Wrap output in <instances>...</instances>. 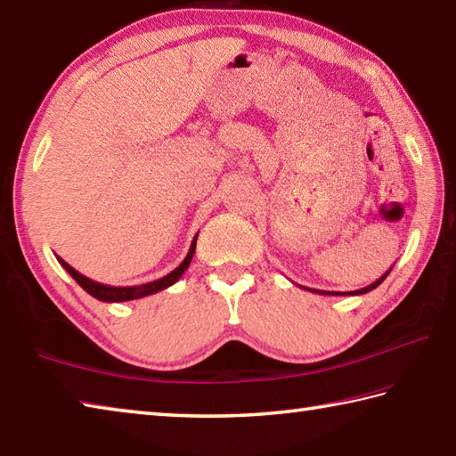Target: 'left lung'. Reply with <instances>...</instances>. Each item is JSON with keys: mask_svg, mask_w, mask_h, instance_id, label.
I'll list each match as a JSON object with an SVG mask.
<instances>
[{"mask_svg": "<svg viewBox=\"0 0 456 456\" xmlns=\"http://www.w3.org/2000/svg\"><path fill=\"white\" fill-rule=\"evenodd\" d=\"M391 269H394V266H391ZM391 269L383 274V276H379V279L376 281V282H371V284H368V287H363V289H360V290H352V292H330V290H316V289H306V287H300V289H305V290H310V292H318V294H328V297H358V294H365V292H370V290H373V289H378L379 284L387 279V274L391 273Z\"/></svg>", "mask_w": 456, "mask_h": 456, "instance_id": "8db88e82", "label": "left lung"}]
</instances>
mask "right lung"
Here are the masks:
<instances>
[{
	"mask_svg": "<svg viewBox=\"0 0 456 456\" xmlns=\"http://www.w3.org/2000/svg\"><path fill=\"white\" fill-rule=\"evenodd\" d=\"M195 243H198V235L193 237L191 240V247L190 251H187L183 263L174 269L169 274L162 276V279H158L154 282H146V284H138V287H110V284H102V282H96L93 279H88V276L80 274L78 271H75L73 266L69 263L62 261L61 256H57V261L61 263L62 269H65L73 279L80 284V289L86 290L91 297H94L96 300H102V302H126V300H138V298H144L150 297V294H156L159 290H164L167 287H172L177 281L182 279V274L187 271V266H190L193 253H195Z\"/></svg>",
	"mask_w": 456,
	"mask_h": 456,
	"instance_id": "obj_1",
	"label": "right lung"
}]
</instances>
